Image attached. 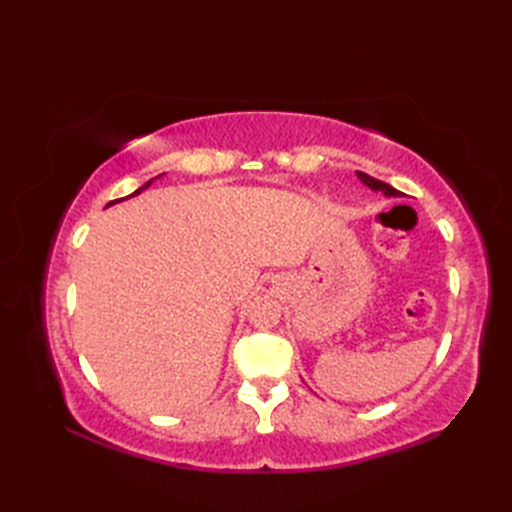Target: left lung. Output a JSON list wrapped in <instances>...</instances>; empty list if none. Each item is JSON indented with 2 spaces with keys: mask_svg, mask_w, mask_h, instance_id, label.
Listing matches in <instances>:
<instances>
[{
  "mask_svg": "<svg viewBox=\"0 0 512 512\" xmlns=\"http://www.w3.org/2000/svg\"><path fill=\"white\" fill-rule=\"evenodd\" d=\"M356 177H359V179L363 181V185H367L369 190H374V192H382L384 196H401V192H399V190H395L393 185L384 183V181H378V179H374V177H369V175L361 173V170H356Z\"/></svg>",
  "mask_w": 512,
  "mask_h": 512,
  "instance_id": "8db88e82",
  "label": "left lung"
}]
</instances>
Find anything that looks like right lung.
Masks as SVG:
<instances>
[{
	"instance_id": "1",
	"label": "right lung",
	"mask_w": 512,
	"mask_h": 512,
	"mask_svg": "<svg viewBox=\"0 0 512 512\" xmlns=\"http://www.w3.org/2000/svg\"><path fill=\"white\" fill-rule=\"evenodd\" d=\"M158 177H160V175H158ZM158 177H156V179H158ZM151 181H153V179H151ZM151 181H147V183H145V185H143V188H138V190H136V192H134V194H130V196H136V194H141V192H143V190H145V188H149V185H151ZM130 196H126V198H130ZM119 200H123V198H119ZM119 200H111V203H108V205H106V207H111V205H113V203H119Z\"/></svg>"
}]
</instances>
